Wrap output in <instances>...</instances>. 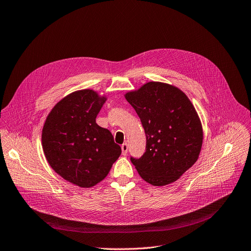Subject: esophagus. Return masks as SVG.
Here are the masks:
<instances>
[{"label": "esophagus", "instance_id": "1", "mask_svg": "<svg viewBox=\"0 0 251 251\" xmlns=\"http://www.w3.org/2000/svg\"><path fill=\"white\" fill-rule=\"evenodd\" d=\"M127 150H128V147H127V144L125 143L122 145V151H123V155L126 156L127 153Z\"/></svg>", "mask_w": 251, "mask_h": 251}]
</instances>
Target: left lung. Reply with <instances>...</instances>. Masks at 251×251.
<instances>
[{"mask_svg": "<svg viewBox=\"0 0 251 251\" xmlns=\"http://www.w3.org/2000/svg\"><path fill=\"white\" fill-rule=\"evenodd\" d=\"M145 129L144 155L130 157L140 176L153 186L177 181L198 160L203 130L195 107L179 88L151 81L127 92Z\"/></svg>", "mask_w": 251, "mask_h": 251, "instance_id": "8db88e82", "label": "left lung"}]
</instances>
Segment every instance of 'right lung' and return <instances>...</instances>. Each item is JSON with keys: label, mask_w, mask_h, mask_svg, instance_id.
<instances>
[{"label": "right lung", "mask_w": 251, "mask_h": 251, "mask_svg": "<svg viewBox=\"0 0 251 251\" xmlns=\"http://www.w3.org/2000/svg\"><path fill=\"white\" fill-rule=\"evenodd\" d=\"M105 100L91 89L74 91L52 108L43 126L47 162L63 179L82 188L102 181L122 153L111 132L95 122Z\"/></svg>", "instance_id": "add662e5"}]
</instances>
